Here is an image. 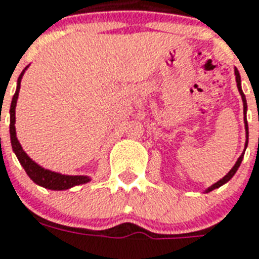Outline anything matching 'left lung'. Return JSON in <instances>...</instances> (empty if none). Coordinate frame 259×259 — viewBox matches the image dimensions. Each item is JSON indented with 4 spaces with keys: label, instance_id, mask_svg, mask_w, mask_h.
Here are the masks:
<instances>
[{
    "label": "left lung",
    "instance_id": "1",
    "mask_svg": "<svg viewBox=\"0 0 259 259\" xmlns=\"http://www.w3.org/2000/svg\"><path fill=\"white\" fill-rule=\"evenodd\" d=\"M235 80H237V87H238V91H239V94H241L242 97V102H243V121H245V130H246V142H245V149H243V152H242V154L239 156V158L237 160V162L234 164V166L230 169V172L226 175L223 179H221L219 181H217L215 184H212L211 187H208V188L205 189L204 192L208 193L211 192V191H213V189L219 188V187H222L223 184H226L227 181H230L231 179H233V176L237 173L238 168L241 166V162L242 160H243V156H245V150L246 148H247V144H249V126H247V119H246V113H247V102H246V97L245 94H243V91H242V86H241V75H239V72H238V70L235 68Z\"/></svg>",
    "mask_w": 259,
    "mask_h": 259
}]
</instances>
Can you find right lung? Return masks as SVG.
Here are the masks:
<instances>
[{"instance_id":"obj_1","label":"right lung","mask_w":259,"mask_h":259,"mask_svg":"<svg viewBox=\"0 0 259 259\" xmlns=\"http://www.w3.org/2000/svg\"><path fill=\"white\" fill-rule=\"evenodd\" d=\"M29 66H26L22 70L21 75L17 79V89L14 93L13 98H12V103H10V144H12V149H13L16 157L18 158V161L22 165V168L25 169L26 175L30 177V180L33 181L34 184L44 187L47 189H52V191H64V189H70L75 185L86 184L89 181H91L90 176H72V175H62L59 172H54V170L46 169L41 165H38L37 162H34L28 154L24 152L21 144L18 142L17 136H16V106H17L18 93H20V86H21V79L24 76V72L26 71Z\"/></svg>"}]
</instances>
